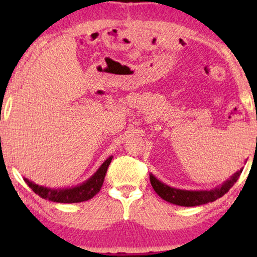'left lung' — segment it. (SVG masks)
<instances>
[{"label":"left lung","mask_w":257,"mask_h":257,"mask_svg":"<svg viewBox=\"0 0 257 257\" xmlns=\"http://www.w3.org/2000/svg\"><path fill=\"white\" fill-rule=\"evenodd\" d=\"M242 171H238L236 174L231 177L230 180L224 182V184L219 188L213 189V191H200V192H193V191H181V189L172 188L170 186L163 184L154 178L152 174L150 175L151 185L158 195L167 202L174 203L178 206L184 207H193V206H200L205 205V203L213 202L216 199L221 198V196L226 194L229 191L230 187L237 181L238 177H240Z\"/></svg>","instance_id":"left-lung-1"}]
</instances>
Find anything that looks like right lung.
Returning <instances> with one entry per match:
<instances>
[{"label": "right lung", "mask_w": 257, "mask_h": 257, "mask_svg": "<svg viewBox=\"0 0 257 257\" xmlns=\"http://www.w3.org/2000/svg\"><path fill=\"white\" fill-rule=\"evenodd\" d=\"M112 160V157L105 160V163L101 165L99 170L94 173L93 177H91L86 182H84L80 186L73 188H66V189H50L43 186H38L34 182L24 179L27 185L33 189V191L43 199H48L54 202H61V203H75V202H83L87 201V200L92 199L98 192L100 191L101 186H103L105 175H106L108 165H110Z\"/></svg>", "instance_id": "obj_1"}]
</instances>
